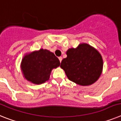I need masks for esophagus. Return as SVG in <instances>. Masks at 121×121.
<instances>
[{"label": "esophagus", "mask_w": 121, "mask_h": 121, "mask_svg": "<svg viewBox=\"0 0 121 121\" xmlns=\"http://www.w3.org/2000/svg\"><path fill=\"white\" fill-rule=\"evenodd\" d=\"M58 59H59L60 61V63H61V61H62V59H63V58H62L61 56H60V57H58Z\"/></svg>", "instance_id": "1"}]
</instances>
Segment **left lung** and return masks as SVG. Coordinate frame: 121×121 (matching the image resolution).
Here are the masks:
<instances>
[{
  "instance_id": "8db88e82",
  "label": "left lung",
  "mask_w": 121,
  "mask_h": 121,
  "mask_svg": "<svg viewBox=\"0 0 121 121\" xmlns=\"http://www.w3.org/2000/svg\"><path fill=\"white\" fill-rule=\"evenodd\" d=\"M66 54L60 67L70 80L87 86L98 79L102 73L103 61L97 50L87 44H82L76 49H69Z\"/></svg>"
}]
</instances>
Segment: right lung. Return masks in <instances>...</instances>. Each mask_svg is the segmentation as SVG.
<instances>
[{
    "label": "right lung",
    "mask_w": 121,
    "mask_h": 121,
    "mask_svg": "<svg viewBox=\"0 0 121 121\" xmlns=\"http://www.w3.org/2000/svg\"><path fill=\"white\" fill-rule=\"evenodd\" d=\"M60 61L52 52L40 49L24 56L21 68L24 77L35 84L48 80L52 69L59 66Z\"/></svg>",
    "instance_id": "1"
}]
</instances>
